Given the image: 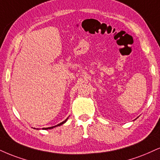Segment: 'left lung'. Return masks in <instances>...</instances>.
I'll use <instances>...</instances> for the list:
<instances>
[{
  "instance_id": "obj_1",
  "label": "left lung",
  "mask_w": 160,
  "mask_h": 160,
  "mask_svg": "<svg viewBox=\"0 0 160 160\" xmlns=\"http://www.w3.org/2000/svg\"><path fill=\"white\" fill-rule=\"evenodd\" d=\"M137 118H138V117H137Z\"/></svg>"
}]
</instances>
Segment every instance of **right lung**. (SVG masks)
Segmentation results:
<instances>
[{
  "mask_svg": "<svg viewBox=\"0 0 160 160\" xmlns=\"http://www.w3.org/2000/svg\"><path fill=\"white\" fill-rule=\"evenodd\" d=\"M68 117L67 118V119H65L64 121H63L62 122H61V123L58 124V125H57L52 126V127H49V128H42V130H49V129H52V128H56V127H58V126H60V125H63V124H64L65 122H66L67 121H68ZM34 129H35V128H34ZM37 130H39V129H38V128H37Z\"/></svg>",
  "mask_w": 160,
  "mask_h": 160,
  "instance_id": "1",
  "label": "right lung"
}]
</instances>
